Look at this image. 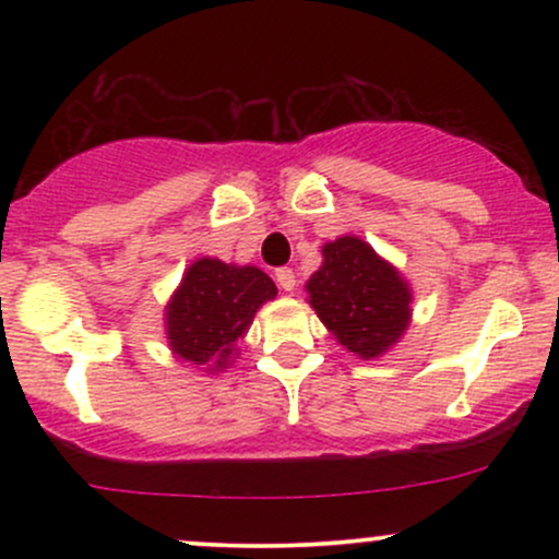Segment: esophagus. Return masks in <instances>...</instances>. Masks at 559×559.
<instances>
[{
    "instance_id": "esophagus-1",
    "label": "esophagus",
    "mask_w": 559,
    "mask_h": 559,
    "mask_svg": "<svg viewBox=\"0 0 559 559\" xmlns=\"http://www.w3.org/2000/svg\"><path fill=\"white\" fill-rule=\"evenodd\" d=\"M275 281H278V286L284 288V292H294V286H297V275H294L292 267H278V271H275Z\"/></svg>"
}]
</instances>
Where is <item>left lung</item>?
Segmentation results:
<instances>
[{"instance_id": "1", "label": "left lung", "mask_w": 559, "mask_h": 559, "mask_svg": "<svg viewBox=\"0 0 559 559\" xmlns=\"http://www.w3.org/2000/svg\"><path fill=\"white\" fill-rule=\"evenodd\" d=\"M305 288L325 329L362 360L386 355L413 316L407 281L357 236L325 243L323 265Z\"/></svg>"}]
</instances>
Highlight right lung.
I'll list each match as a JSON object with an SVG mask.
<instances>
[{
	"label": "right lung",
	"mask_w": 559,
	"mask_h": 559,
	"mask_svg": "<svg viewBox=\"0 0 559 559\" xmlns=\"http://www.w3.org/2000/svg\"><path fill=\"white\" fill-rule=\"evenodd\" d=\"M275 294L278 288L260 267L228 265L215 258L194 260L165 307L170 352L183 362L204 365V373H221L254 312Z\"/></svg>",
	"instance_id": "right-lung-1"
}]
</instances>
